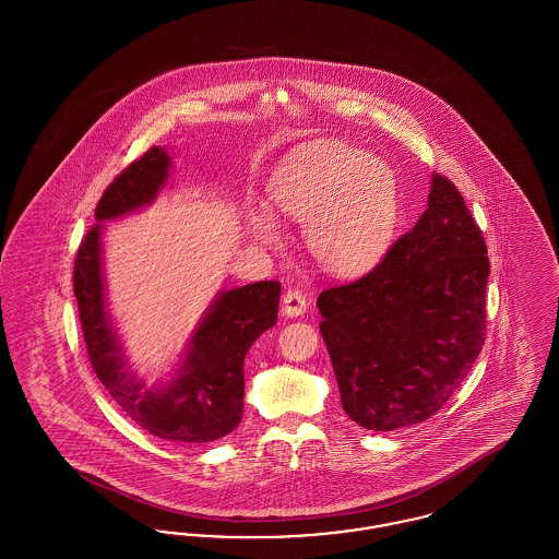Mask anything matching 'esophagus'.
I'll use <instances>...</instances> for the list:
<instances>
[{"label": "esophagus", "mask_w": 559, "mask_h": 559, "mask_svg": "<svg viewBox=\"0 0 559 559\" xmlns=\"http://www.w3.org/2000/svg\"><path fill=\"white\" fill-rule=\"evenodd\" d=\"M308 308V297L306 293L299 292V289H289V292L283 295V314L289 317V319H297L306 312Z\"/></svg>", "instance_id": "obj_1"}]
</instances>
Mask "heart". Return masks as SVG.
<instances>
[{
	"label": "heart",
	"mask_w": 559,
	"mask_h": 559,
	"mask_svg": "<svg viewBox=\"0 0 559 559\" xmlns=\"http://www.w3.org/2000/svg\"><path fill=\"white\" fill-rule=\"evenodd\" d=\"M272 212L306 222L312 258L331 274H356L374 264L394 237L400 188L385 160L340 140H320L285 160L267 182ZM249 230L264 245L281 242V228L264 213L249 215Z\"/></svg>",
	"instance_id": "b5f03b06"
}]
</instances>
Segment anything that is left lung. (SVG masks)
<instances>
[{
	"instance_id": "8db88e82",
	"label": "left lung",
	"mask_w": 559,
	"mask_h": 559,
	"mask_svg": "<svg viewBox=\"0 0 559 559\" xmlns=\"http://www.w3.org/2000/svg\"><path fill=\"white\" fill-rule=\"evenodd\" d=\"M486 253L459 188L433 174L415 228L371 272L320 293V333L352 421L417 426L451 399L484 346Z\"/></svg>"
}]
</instances>
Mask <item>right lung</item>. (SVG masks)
Segmentation results:
<instances>
[{"mask_svg":"<svg viewBox=\"0 0 559 559\" xmlns=\"http://www.w3.org/2000/svg\"><path fill=\"white\" fill-rule=\"evenodd\" d=\"M169 165V155L153 146L108 185L94 213L98 224L87 230L78 249L73 289L92 369L121 411L163 440L213 442L239 426L242 360L276 322L281 283L260 281L219 293L188 344L180 374L167 388L144 390V383L123 369L126 360L105 310L100 222L148 205L167 182Z\"/></svg>","mask_w":559,"mask_h":559,"instance_id":"obj_1","label":"right lung"}]
</instances>
